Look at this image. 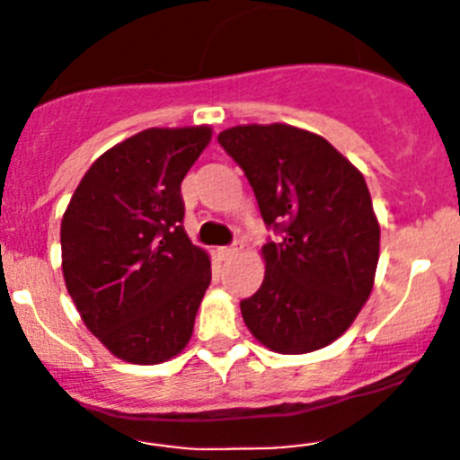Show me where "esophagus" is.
Instances as JSON below:
<instances>
[{
  "mask_svg": "<svg viewBox=\"0 0 460 460\" xmlns=\"http://www.w3.org/2000/svg\"><path fill=\"white\" fill-rule=\"evenodd\" d=\"M240 244H229V247H220L217 249V256H220L222 260H231V258H235L240 253Z\"/></svg>",
  "mask_w": 460,
  "mask_h": 460,
  "instance_id": "esophagus-1",
  "label": "esophagus"
}]
</instances>
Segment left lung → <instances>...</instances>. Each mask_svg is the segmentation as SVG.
Listing matches in <instances>:
<instances>
[{
	"label": "left lung",
	"mask_w": 460,
	"mask_h": 460,
	"mask_svg": "<svg viewBox=\"0 0 460 460\" xmlns=\"http://www.w3.org/2000/svg\"><path fill=\"white\" fill-rule=\"evenodd\" d=\"M217 142L278 235L262 247V285L240 300L249 332L278 354L323 349L372 294L380 226L365 178L324 137L287 124L226 128Z\"/></svg>",
	"instance_id": "obj_1"
}]
</instances>
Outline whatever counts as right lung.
<instances>
[{
    "instance_id": "add662e5",
    "label": "right lung",
    "mask_w": 460,
    "mask_h": 460,
    "mask_svg": "<svg viewBox=\"0 0 460 460\" xmlns=\"http://www.w3.org/2000/svg\"><path fill=\"white\" fill-rule=\"evenodd\" d=\"M208 127L146 128L93 162L62 220L66 289L118 358L155 365L184 349L211 262L184 231V175Z\"/></svg>"
}]
</instances>
